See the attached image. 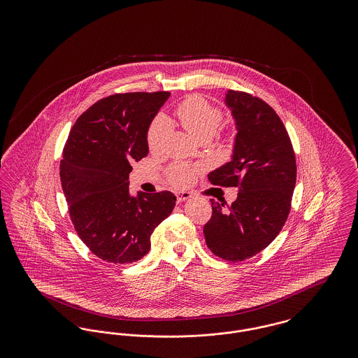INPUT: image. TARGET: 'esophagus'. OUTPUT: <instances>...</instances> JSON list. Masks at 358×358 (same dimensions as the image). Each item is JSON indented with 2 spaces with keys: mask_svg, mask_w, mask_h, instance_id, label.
Listing matches in <instances>:
<instances>
[{
  "mask_svg": "<svg viewBox=\"0 0 358 358\" xmlns=\"http://www.w3.org/2000/svg\"><path fill=\"white\" fill-rule=\"evenodd\" d=\"M176 197H177V203H182L187 199H190V193L189 192H178V193H176Z\"/></svg>",
  "mask_w": 358,
  "mask_h": 358,
  "instance_id": "34e87169",
  "label": "esophagus"
}]
</instances>
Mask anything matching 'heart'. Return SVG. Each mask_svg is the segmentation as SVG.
Masks as SVG:
<instances>
[{"mask_svg":"<svg viewBox=\"0 0 358 358\" xmlns=\"http://www.w3.org/2000/svg\"><path fill=\"white\" fill-rule=\"evenodd\" d=\"M174 113L182 127L199 139L215 134V131L220 127L224 120L222 108L208 101L200 94H193L187 96L182 102L178 103ZM166 136V122L161 117L155 118L150 123L146 133V142L149 150L152 153H159L165 146ZM196 173L197 168L189 166L182 162H176L168 171V180L174 187H187L194 180Z\"/></svg>","mask_w":358,"mask_h":358,"instance_id":"obj_1","label":"heart"}]
</instances>
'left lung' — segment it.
I'll list each match as a JSON object with an SVG mask.
<instances>
[{"mask_svg": "<svg viewBox=\"0 0 358 358\" xmlns=\"http://www.w3.org/2000/svg\"><path fill=\"white\" fill-rule=\"evenodd\" d=\"M227 104L238 124L234 159L209 173L210 184L238 187L231 205L210 200L206 245L219 257L241 262L263 251L289 217L296 159L289 133L268 103L229 90Z\"/></svg>", "mask_w": 358, "mask_h": 358, "instance_id": "obj_1", "label": "left lung"}]
</instances>
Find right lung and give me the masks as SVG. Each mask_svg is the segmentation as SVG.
I'll use <instances>...</instances> for the list:
<instances>
[{"label": "right lung", "instance_id": "add662e5", "mask_svg": "<svg viewBox=\"0 0 358 358\" xmlns=\"http://www.w3.org/2000/svg\"><path fill=\"white\" fill-rule=\"evenodd\" d=\"M171 92L114 94L94 103L71 129L60 181L71 222L94 255L133 263L150 250V236L176 205L168 192L129 194L131 162L149 153L146 133Z\"/></svg>", "mask_w": 358, "mask_h": 358}]
</instances>
